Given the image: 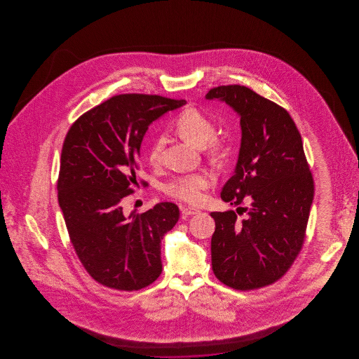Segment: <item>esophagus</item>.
<instances>
[{
	"label": "esophagus",
	"mask_w": 359,
	"mask_h": 359,
	"mask_svg": "<svg viewBox=\"0 0 359 359\" xmlns=\"http://www.w3.org/2000/svg\"><path fill=\"white\" fill-rule=\"evenodd\" d=\"M200 213V210L196 208H192V206H183L182 214L183 215H194V214Z\"/></svg>",
	"instance_id": "obj_1"
}]
</instances>
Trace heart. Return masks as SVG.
Listing matches in <instances>:
<instances>
[{
  "label": "heart",
  "instance_id": "obj_1",
  "mask_svg": "<svg viewBox=\"0 0 359 359\" xmlns=\"http://www.w3.org/2000/svg\"><path fill=\"white\" fill-rule=\"evenodd\" d=\"M175 128L181 137L192 145L201 147L208 156L218 159L226 151V141L214 136L215 127L208 115L196 107L182 110L175 121ZM163 138L158 137L149 150V161L156 165L161 161ZM213 184V178L206 172H196L173 178L164 186V192L170 198L190 204H198L204 200V192Z\"/></svg>",
  "mask_w": 359,
  "mask_h": 359
}]
</instances>
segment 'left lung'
Wrapping results in <instances>:
<instances>
[{"mask_svg": "<svg viewBox=\"0 0 359 359\" xmlns=\"http://www.w3.org/2000/svg\"><path fill=\"white\" fill-rule=\"evenodd\" d=\"M206 99L226 101L243 130L235 175L221 198L250 208L213 212L212 268L226 286L254 290L278 281L303 248L314 181L298 127L286 109L240 84L214 87ZM241 213V214H244Z\"/></svg>", "mask_w": 359, "mask_h": 359, "instance_id": "left-lung-1", "label": "left lung"}]
</instances>
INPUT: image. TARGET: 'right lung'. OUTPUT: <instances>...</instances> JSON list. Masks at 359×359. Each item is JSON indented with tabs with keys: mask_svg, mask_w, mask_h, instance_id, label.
Instances as JSON below:
<instances>
[{
	"mask_svg": "<svg viewBox=\"0 0 359 359\" xmlns=\"http://www.w3.org/2000/svg\"><path fill=\"white\" fill-rule=\"evenodd\" d=\"M184 104L158 95H116L81 115L65 136L59 205L82 266L109 289L141 290L163 271L161 240L176 226L178 206L159 203L126 215L122 200L137 183L140 146L149 126Z\"/></svg>",
	"mask_w": 359,
	"mask_h": 359,
	"instance_id": "obj_1",
	"label": "right lung"
}]
</instances>
